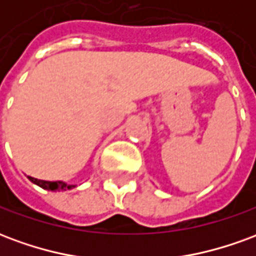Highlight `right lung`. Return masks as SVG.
Returning a JSON list of instances; mask_svg holds the SVG:
<instances>
[{"label":"right lung","instance_id":"1","mask_svg":"<svg viewBox=\"0 0 256 256\" xmlns=\"http://www.w3.org/2000/svg\"><path fill=\"white\" fill-rule=\"evenodd\" d=\"M31 182L36 184L38 186H41L44 189H48V190H66V189H72L75 188V185H67L66 182H62V181H44V180H36V178L28 177Z\"/></svg>","mask_w":256,"mask_h":256}]
</instances>
